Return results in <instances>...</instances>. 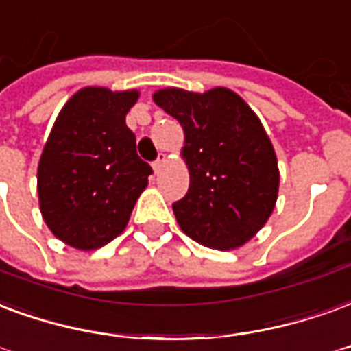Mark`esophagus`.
<instances>
[{
  "label": "esophagus",
  "instance_id": "34e87169",
  "mask_svg": "<svg viewBox=\"0 0 351 351\" xmlns=\"http://www.w3.org/2000/svg\"><path fill=\"white\" fill-rule=\"evenodd\" d=\"M165 162H166V155L165 153H158V157H157V160H153V170H155V173H158L160 172V168H162V166H165Z\"/></svg>",
  "mask_w": 351,
  "mask_h": 351
}]
</instances>
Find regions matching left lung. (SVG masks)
I'll return each instance as SVG.
<instances>
[{"label":"left lung","instance_id":"8db88e82","mask_svg":"<svg viewBox=\"0 0 351 351\" xmlns=\"http://www.w3.org/2000/svg\"><path fill=\"white\" fill-rule=\"evenodd\" d=\"M153 99L185 130L191 185L172 204L179 226L211 249L241 247L277 202V157L262 123L239 95L224 88L202 95L160 89Z\"/></svg>","mask_w":351,"mask_h":351}]
</instances>
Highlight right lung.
<instances>
[{"mask_svg":"<svg viewBox=\"0 0 351 351\" xmlns=\"http://www.w3.org/2000/svg\"><path fill=\"white\" fill-rule=\"evenodd\" d=\"M138 91L86 88L53 123L37 172L40 213L61 241L99 249L121 234L153 170L125 116Z\"/></svg>","mask_w":351,"mask_h":351,"instance_id":"1","label":"right lung"}]
</instances>
